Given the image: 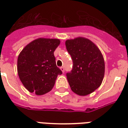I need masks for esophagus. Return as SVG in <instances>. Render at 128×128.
I'll list each match as a JSON object with an SVG mask.
<instances>
[{"label":"esophagus","mask_w":128,"mask_h":128,"mask_svg":"<svg viewBox=\"0 0 128 128\" xmlns=\"http://www.w3.org/2000/svg\"><path fill=\"white\" fill-rule=\"evenodd\" d=\"M60 70L62 72V73H64V67H60Z\"/></svg>","instance_id":"34e87169"}]
</instances>
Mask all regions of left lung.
<instances>
[{"label":"left lung","mask_w":128,"mask_h":128,"mask_svg":"<svg viewBox=\"0 0 128 128\" xmlns=\"http://www.w3.org/2000/svg\"><path fill=\"white\" fill-rule=\"evenodd\" d=\"M72 56L73 69L67 73L72 90L79 96L88 95L100 86L105 74V62L96 45L83 37L66 41Z\"/></svg>","instance_id":"8db88e82"}]
</instances>
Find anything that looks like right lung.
Segmentation results:
<instances>
[{
  "instance_id": "right-lung-1",
  "label": "right lung",
  "mask_w": 128,
  "mask_h": 128,
  "mask_svg": "<svg viewBox=\"0 0 128 128\" xmlns=\"http://www.w3.org/2000/svg\"><path fill=\"white\" fill-rule=\"evenodd\" d=\"M58 39L40 38L23 48L18 58V73L24 87L40 96L50 92L56 77L62 74L56 66L54 51Z\"/></svg>"
}]
</instances>
